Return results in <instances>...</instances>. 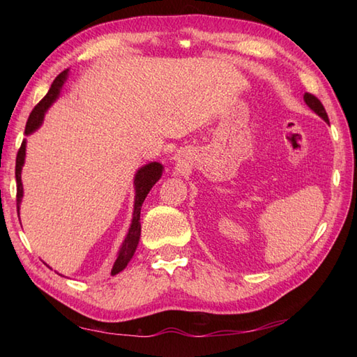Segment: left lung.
I'll return each mask as SVG.
<instances>
[{
  "mask_svg": "<svg viewBox=\"0 0 357 357\" xmlns=\"http://www.w3.org/2000/svg\"><path fill=\"white\" fill-rule=\"evenodd\" d=\"M304 101L307 102V105L310 109H312L313 112H316L317 115H319L325 123H328V115H327V112H325V109H324V105H322V102L317 100V98L314 96V95H312V93H305L304 95Z\"/></svg>",
  "mask_w": 357,
  "mask_h": 357,
  "instance_id": "1",
  "label": "left lung"
}]
</instances>
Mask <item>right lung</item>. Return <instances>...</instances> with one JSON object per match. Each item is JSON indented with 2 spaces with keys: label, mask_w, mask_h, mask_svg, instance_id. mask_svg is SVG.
Returning <instances> with one entry per match:
<instances>
[{
  "label": "right lung",
  "mask_w": 357,
  "mask_h": 357,
  "mask_svg": "<svg viewBox=\"0 0 357 357\" xmlns=\"http://www.w3.org/2000/svg\"><path fill=\"white\" fill-rule=\"evenodd\" d=\"M66 77H67V70L59 73L58 77L55 78V81H53V84L47 92V95H45L43 100L35 105L32 113L29 115L24 135H30L41 126L44 113H45V110L50 107L52 102L58 98L59 90H61L64 81H66ZM24 156H26V141H22L21 147L18 150V155H17V164H15V178H17V208L18 210H20V202H21V198H22L21 169H22V164H24ZM161 176H162V165L159 162H150L147 165H144L142 169H139L138 173H136V176H135L136 196H135L133 221H132L130 229H128L127 238L124 239L123 245H121L116 261H115V264H113L112 275H118V273L123 271L127 267V264L130 262L135 250H136V247H138L139 236H141L139 218H141L142 202H144V199H146V196L149 195V192L151 190V187H153L158 183V181L161 179Z\"/></svg>",
  "instance_id": "right-lung-1"
}]
</instances>
